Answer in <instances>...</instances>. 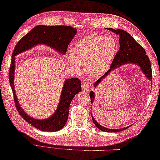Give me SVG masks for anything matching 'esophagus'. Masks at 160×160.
<instances>
[{"label":"esophagus","instance_id":"34e87169","mask_svg":"<svg viewBox=\"0 0 160 160\" xmlns=\"http://www.w3.org/2000/svg\"><path fill=\"white\" fill-rule=\"evenodd\" d=\"M90 85H88V84L87 83H83L82 84V90H83V91L88 92V90H90Z\"/></svg>","mask_w":160,"mask_h":160}]
</instances>
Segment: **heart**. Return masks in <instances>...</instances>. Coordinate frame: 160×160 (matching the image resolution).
<instances>
[{"instance_id": "heart-1", "label": "heart", "mask_w": 160, "mask_h": 160, "mask_svg": "<svg viewBox=\"0 0 160 160\" xmlns=\"http://www.w3.org/2000/svg\"><path fill=\"white\" fill-rule=\"evenodd\" d=\"M118 51V44L112 35H89L78 42L67 58L68 65L76 72L86 65L87 74L91 78L102 76L109 68Z\"/></svg>"}]
</instances>
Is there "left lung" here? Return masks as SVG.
Returning a JSON list of instances; mask_svg holds the SVG:
<instances>
[{
  "mask_svg": "<svg viewBox=\"0 0 160 160\" xmlns=\"http://www.w3.org/2000/svg\"><path fill=\"white\" fill-rule=\"evenodd\" d=\"M108 31H112L116 33L117 35H119V43L120 48L118 52L116 53L115 58L111 63L110 69L101 78L96 81L94 83V87L97 88V87L99 83H101L102 80L104 79L111 72H112L114 70H116L120 66L125 65L128 63H132L138 65L139 68H141V71L147 78V79L152 81V69L150 65V61L148 57L146 55V51L143 48L138 44L137 42L134 40L133 37L129 33L122 29H113V28H106ZM90 97L91 99V103L92 104L95 99V92L93 91H90ZM92 116V120L94 122L95 125L97 127L99 130L103 131L105 132H118L120 131H123L128 128L130 126L125 127L120 129H110L104 128V126L99 124L95 118Z\"/></svg>",
  "mask_w": 160,
  "mask_h": 160,
  "instance_id": "obj_1",
  "label": "left lung"
}]
</instances>
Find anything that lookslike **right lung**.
Returning <instances> with one entry per match:
<instances>
[{
    "label": "right lung",
    "mask_w": 160,
    "mask_h": 160,
    "mask_svg": "<svg viewBox=\"0 0 160 160\" xmlns=\"http://www.w3.org/2000/svg\"><path fill=\"white\" fill-rule=\"evenodd\" d=\"M77 34V29L68 26L39 25L23 36L15 46L12 56L9 72L10 84L12 90L14 103L18 112L23 118L39 130L54 132L64 128L68 118L69 108L74 96L81 91V81L77 78L67 79L61 90L58 106L52 116L45 119H37L31 117L24 111L19 103L14 89L15 56L32 47L44 44L53 49L62 55L67 52L68 47Z\"/></svg>",
    "instance_id": "add662e5"
}]
</instances>
